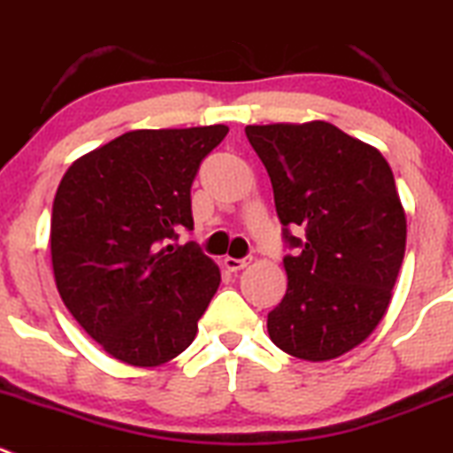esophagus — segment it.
Returning a JSON list of instances; mask_svg holds the SVG:
<instances>
[{
    "label": "esophagus",
    "instance_id": "1",
    "mask_svg": "<svg viewBox=\"0 0 453 453\" xmlns=\"http://www.w3.org/2000/svg\"><path fill=\"white\" fill-rule=\"evenodd\" d=\"M249 262H251V257H240V260L238 257H229V256L224 257V266H226L229 271H234V273L235 271H242L244 266H249Z\"/></svg>",
    "mask_w": 453,
    "mask_h": 453
}]
</instances>
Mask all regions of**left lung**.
Returning <instances> with one entry per match:
<instances>
[{"label": "left lung", "instance_id": "8db88e82", "mask_svg": "<svg viewBox=\"0 0 453 453\" xmlns=\"http://www.w3.org/2000/svg\"><path fill=\"white\" fill-rule=\"evenodd\" d=\"M271 178L275 211L300 253L284 257L287 294L266 318L294 358L325 363L373 334L394 296L407 215L376 146L322 119L244 128Z\"/></svg>", "mask_w": 453, "mask_h": 453}]
</instances>
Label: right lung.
Segmentation results:
<instances>
[{
  "label": "right lung",
  "mask_w": 453,
  "mask_h": 453,
  "mask_svg": "<svg viewBox=\"0 0 453 453\" xmlns=\"http://www.w3.org/2000/svg\"><path fill=\"white\" fill-rule=\"evenodd\" d=\"M229 127L140 128L81 155L59 182L50 218L58 291L81 329L131 367H159L193 342L219 287L196 244L191 184Z\"/></svg>",
  "instance_id": "obj_1"
}]
</instances>
